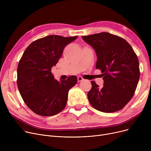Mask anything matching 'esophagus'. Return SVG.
<instances>
[{"label":"esophagus","instance_id":"esophagus-1","mask_svg":"<svg viewBox=\"0 0 151 151\" xmlns=\"http://www.w3.org/2000/svg\"><path fill=\"white\" fill-rule=\"evenodd\" d=\"M83 81H84V79L81 76H78V82H81Z\"/></svg>","mask_w":151,"mask_h":151}]
</instances>
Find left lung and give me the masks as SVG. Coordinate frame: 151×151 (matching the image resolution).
Returning <instances> with one entry per match:
<instances>
[{
    "label": "left lung",
    "instance_id": "1",
    "mask_svg": "<svg viewBox=\"0 0 151 151\" xmlns=\"http://www.w3.org/2000/svg\"><path fill=\"white\" fill-rule=\"evenodd\" d=\"M97 56L96 68L100 69L104 86L92 81L88 93L91 105L104 113L123 108L132 99L139 78V61L130 45L124 38L108 32L82 36Z\"/></svg>",
    "mask_w": 151,
    "mask_h": 151
}]
</instances>
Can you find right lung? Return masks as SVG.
<instances>
[{
	"mask_svg": "<svg viewBox=\"0 0 151 151\" xmlns=\"http://www.w3.org/2000/svg\"><path fill=\"white\" fill-rule=\"evenodd\" d=\"M77 38L46 36L33 42L24 52L17 69L18 88L24 101L35 113L51 116L65 107L68 91L76 84L77 78L72 75L59 81L51 68L65 46Z\"/></svg>",
	"mask_w": 151,
	"mask_h": 151,
	"instance_id": "obj_1",
	"label": "right lung"
}]
</instances>
